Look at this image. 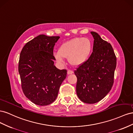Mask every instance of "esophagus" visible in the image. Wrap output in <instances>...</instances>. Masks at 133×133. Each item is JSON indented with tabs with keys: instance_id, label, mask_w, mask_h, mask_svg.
Instances as JSON below:
<instances>
[{
	"instance_id": "1",
	"label": "esophagus",
	"mask_w": 133,
	"mask_h": 133,
	"mask_svg": "<svg viewBox=\"0 0 133 133\" xmlns=\"http://www.w3.org/2000/svg\"><path fill=\"white\" fill-rule=\"evenodd\" d=\"M74 73V71L72 70H68L67 71V74L68 75H70Z\"/></svg>"
}]
</instances>
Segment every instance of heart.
Returning <instances> with one entry per match:
<instances>
[{
	"label": "heart",
	"mask_w": 133,
	"mask_h": 133,
	"mask_svg": "<svg viewBox=\"0 0 133 133\" xmlns=\"http://www.w3.org/2000/svg\"><path fill=\"white\" fill-rule=\"evenodd\" d=\"M92 48V42L89 38L77 37L61 44L58 51L55 52L54 56L59 63H63L64 58H66L72 65L79 66L89 58Z\"/></svg>",
	"instance_id": "1"
}]
</instances>
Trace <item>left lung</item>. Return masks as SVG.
<instances>
[{
	"label": "left lung",
	"mask_w": 133,
	"mask_h": 133,
	"mask_svg": "<svg viewBox=\"0 0 133 133\" xmlns=\"http://www.w3.org/2000/svg\"><path fill=\"white\" fill-rule=\"evenodd\" d=\"M91 33L94 39L92 54L74 71L77 78V96L87 104L96 103L109 92L116 66V57L110 43L97 33Z\"/></svg>",
	"instance_id": "8db88e82"
}]
</instances>
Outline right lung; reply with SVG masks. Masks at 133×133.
<instances>
[{
    "label": "right lung",
    "mask_w": 133,
    "mask_h": 133,
    "mask_svg": "<svg viewBox=\"0 0 133 133\" xmlns=\"http://www.w3.org/2000/svg\"><path fill=\"white\" fill-rule=\"evenodd\" d=\"M59 38L41 35L26 43L20 54L18 71L23 92L38 105L52 103L66 77L67 70L54 65V48Z\"/></svg>",
    "instance_id": "add662e5"
}]
</instances>
